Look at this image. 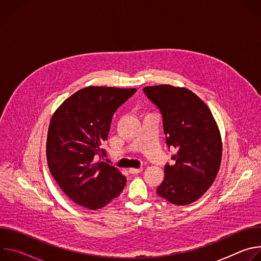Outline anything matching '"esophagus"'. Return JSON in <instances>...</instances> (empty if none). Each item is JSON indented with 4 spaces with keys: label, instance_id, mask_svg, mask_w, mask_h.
Wrapping results in <instances>:
<instances>
[{
    "label": "esophagus",
    "instance_id": "esophagus-1",
    "mask_svg": "<svg viewBox=\"0 0 261 261\" xmlns=\"http://www.w3.org/2000/svg\"><path fill=\"white\" fill-rule=\"evenodd\" d=\"M142 171V168H129V172L131 173V174H138V173H140Z\"/></svg>",
    "mask_w": 261,
    "mask_h": 261
}]
</instances>
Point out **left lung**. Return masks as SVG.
<instances>
[{
    "instance_id": "obj_1",
    "label": "left lung",
    "mask_w": 261,
    "mask_h": 261,
    "mask_svg": "<svg viewBox=\"0 0 261 261\" xmlns=\"http://www.w3.org/2000/svg\"><path fill=\"white\" fill-rule=\"evenodd\" d=\"M144 94L160 109L167 145L177 153L164 167L159 196L176 205L199 199L213 185L222 159V139L208 106L186 88L144 87Z\"/></svg>"
}]
</instances>
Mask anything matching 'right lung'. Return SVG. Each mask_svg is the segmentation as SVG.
Listing matches in <instances>:
<instances>
[{
    "label": "right lung",
    "mask_w": 261,
    "mask_h": 261,
    "mask_svg": "<svg viewBox=\"0 0 261 261\" xmlns=\"http://www.w3.org/2000/svg\"><path fill=\"white\" fill-rule=\"evenodd\" d=\"M136 89L84 88L55 111L47 132L46 159L62 191L75 203L95 211L118 197L126 177L118 168L96 161L104 154L111 118Z\"/></svg>",
    "instance_id": "1"
}]
</instances>
